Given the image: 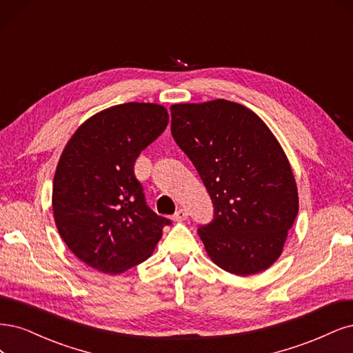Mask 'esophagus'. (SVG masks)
Wrapping results in <instances>:
<instances>
[{"label":"esophagus","instance_id":"obj_1","mask_svg":"<svg viewBox=\"0 0 353 353\" xmlns=\"http://www.w3.org/2000/svg\"><path fill=\"white\" fill-rule=\"evenodd\" d=\"M186 219H188V211H186V210H183V208L177 210V211H176V214L173 215V220H174V221H177V223H180V221H185Z\"/></svg>","mask_w":353,"mask_h":353}]
</instances>
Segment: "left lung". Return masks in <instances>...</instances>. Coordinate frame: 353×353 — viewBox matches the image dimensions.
Wrapping results in <instances>:
<instances>
[{
	"instance_id": "left-lung-1",
	"label": "left lung",
	"mask_w": 353,
	"mask_h": 353,
	"mask_svg": "<svg viewBox=\"0 0 353 353\" xmlns=\"http://www.w3.org/2000/svg\"><path fill=\"white\" fill-rule=\"evenodd\" d=\"M172 134L205 185L214 220L198 234L210 258L236 276L267 270L299 210L286 154L254 111L225 99L174 104Z\"/></svg>"
}]
</instances>
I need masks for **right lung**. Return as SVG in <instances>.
<instances>
[{
	"label": "right lung",
	"instance_id": "1",
	"mask_svg": "<svg viewBox=\"0 0 353 353\" xmlns=\"http://www.w3.org/2000/svg\"><path fill=\"white\" fill-rule=\"evenodd\" d=\"M168 124L163 105L126 102L88 119L55 170L52 211L64 243L105 274L150 256L170 220L146 205L134 161Z\"/></svg>",
	"mask_w": 353,
	"mask_h": 353
}]
</instances>
